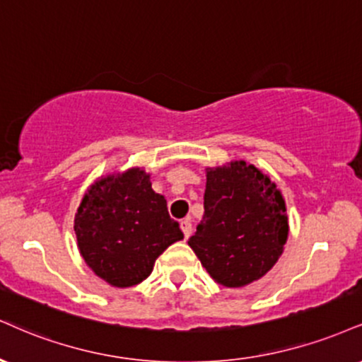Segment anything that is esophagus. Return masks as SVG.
Here are the masks:
<instances>
[{
	"label": "esophagus",
	"instance_id": "obj_1",
	"mask_svg": "<svg viewBox=\"0 0 362 362\" xmlns=\"http://www.w3.org/2000/svg\"><path fill=\"white\" fill-rule=\"evenodd\" d=\"M180 229L182 233H184V236L189 239L190 234H192V223H190V219H184L180 223Z\"/></svg>",
	"mask_w": 362,
	"mask_h": 362
}]
</instances>
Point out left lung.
<instances>
[{
  "instance_id": "8db88e82",
  "label": "left lung",
  "mask_w": 362,
  "mask_h": 362,
  "mask_svg": "<svg viewBox=\"0 0 362 362\" xmlns=\"http://www.w3.org/2000/svg\"><path fill=\"white\" fill-rule=\"evenodd\" d=\"M286 239L285 199L272 178L245 160L207 168L204 216L189 246L212 280L229 288L259 280Z\"/></svg>"
}]
</instances>
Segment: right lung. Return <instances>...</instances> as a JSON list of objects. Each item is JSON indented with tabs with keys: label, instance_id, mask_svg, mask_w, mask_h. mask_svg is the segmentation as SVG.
Returning a JSON list of instances; mask_svg holds the SVG:
<instances>
[{
	"label": "right lung",
	"instance_id": "add662e5",
	"mask_svg": "<svg viewBox=\"0 0 362 362\" xmlns=\"http://www.w3.org/2000/svg\"><path fill=\"white\" fill-rule=\"evenodd\" d=\"M74 230L87 267L117 288L141 283L155 259L184 239L143 168L95 180L77 209Z\"/></svg>",
	"mask_w": 362,
	"mask_h": 362
}]
</instances>
